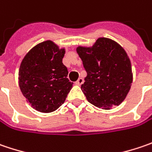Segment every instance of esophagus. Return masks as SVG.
<instances>
[{
	"instance_id": "obj_1",
	"label": "esophagus",
	"mask_w": 152,
	"mask_h": 152,
	"mask_svg": "<svg viewBox=\"0 0 152 152\" xmlns=\"http://www.w3.org/2000/svg\"><path fill=\"white\" fill-rule=\"evenodd\" d=\"M83 82H84V81H83V78H82V77H80V78H78V80L76 82V85H79V86H80V85H82V84H83Z\"/></svg>"
}]
</instances>
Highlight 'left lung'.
Wrapping results in <instances>:
<instances>
[{"instance_id": "left-lung-1", "label": "left lung", "mask_w": 152, "mask_h": 152, "mask_svg": "<svg viewBox=\"0 0 152 152\" xmlns=\"http://www.w3.org/2000/svg\"><path fill=\"white\" fill-rule=\"evenodd\" d=\"M76 52L87 71L82 90L89 103L110 110L125 99L133 82L131 62L125 50L108 38H99L91 48Z\"/></svg>"}]
</instances>
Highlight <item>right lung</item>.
Listing matches in <instances>:
<instances>
[{
  "mask_svg": "<svg viewBox=\"0 0 152 152\" xmlns=\"http://www.w3.org/2000/svg\"><path fill=\"white\" fill-rule=\"evenodd\" d=\"M65 51L46 41L25 55L18 71L19 88L31 106L40 112L56 110L72 88L68 69L62 63Z\"/></svg>",
  "mask_w": 152,
  "mask_h": 152,
  "instance_id": "right-lung-1",
  "label": "right lung"
}]
</instances>
